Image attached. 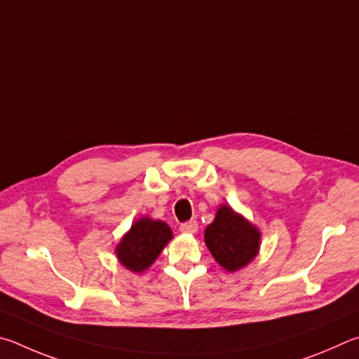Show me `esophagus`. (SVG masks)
I'll list each match as a JSON object with an SVG mask.
<instances>
[{"label": "esophagus", "mask_w": 359, "mask_h": 359, "mask_svg": "<svg viewBox=\"0 0 359 359\" xmlns=\"http://www.w3.org/2000/svg\"><path fill=\"white\" fill-rule=\"evenodd\" d=\"M180 230L183 231V233H197L198 230V224L196 221H187V222H183L180 225Z\"/></svg>", "instance_id": "esophagus-1"}]
</instances>
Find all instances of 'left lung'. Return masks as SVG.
<instances>
[{"label":"left lung","mask_w":359,"mask_h":359,"mask_svg":"<svg viewBox=\"0 0 359 359\" xmlns=\"http://www.w3.org/2000/svg\"><path fill=\"white\" fill-rule=\"evenodd\" d=\"M205 243L219 265L227 271H236L259 252L260 231L230 206H221L205 230Z\"/></svg>","instance_id":"obj_1"}]
</instances>
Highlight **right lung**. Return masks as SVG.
Here are the masks:
<instances>
[{"mask_svg":"<svg viewBox=\"0 0 359 359\" xmlns=\"http://www.w3.org/2000/svg\"><path fill=\"white\" fill-rule=\"evenodd\" d=\"M170 240L172 230L165 222L149 217L138 219L118 244L116 255L130 271L142 273L157 259Z\"/></svg>","mask_w":359,"mask_h":359,"instance_id":"1","label":"right lung"}]
</instances>
